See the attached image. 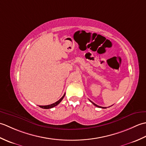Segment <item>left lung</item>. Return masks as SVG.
<instances>
[{
    "label": "left lung",
    "mask_w": 146,
    "mask_h": 146,
    "mask_svg": "<svg viewBox=\"0 0 146 146\" xmlns=\"http://www.w3.org/2000/svg\"><path fill=\"white\" fill-rule=\"evenodd\" d=\"M91 102H92V103L93 104H94V105H95V106H96V107H99V108H106L107 107H100V106H98V105H97V104H94V102H92V101H90Z\"/></svg>",
    "instance_id": "1"
}]
</instances>
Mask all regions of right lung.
<instances>
[{
  "mask_svg": "<svg viewBox=\"0 0 146 146\" xmlns=\"http://www.w3.org/2000/svg\"><path fill=\"white\" fill-rule=\"evenodd\" d=\"M64 95H65V94H64V95L62 97L60 100H59L58 101H57L56 102H55V103L54 104H52L51 105H39V107H41L42 108H44V109H48V108H51L52 107H54L55 106H56V105H58L60 103V102H61V100H63V98L64 97Z\"/></svg>",
  "mask_w": 146,
  "mask_h": 146,
  "instance_id": "obj_1",
  "label": "right lung"
}]
</instances>
